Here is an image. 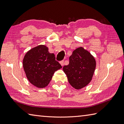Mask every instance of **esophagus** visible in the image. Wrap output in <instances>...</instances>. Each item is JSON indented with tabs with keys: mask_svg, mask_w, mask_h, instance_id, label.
I'll use <instances>...</instances> for the list:
<instances>
[{
	"mask_svg": "<svg viewBox=\"0 0 124 124\" xmlns=\"http://www.w3.org/2000/svg\"><path fill=\"white\" fill-rule=\"evenodd\" d=\"M60 64H61V66H63L64 64V61L63 60V61H60Z\"/></svg>",
	"mask_w": 124,
	"mask_h": 124,
	"instance_id": "obj_1",
	"label": "esophagus"
}]
</instances>
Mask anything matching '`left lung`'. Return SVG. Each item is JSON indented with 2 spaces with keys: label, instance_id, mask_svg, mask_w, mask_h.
Returning <instances> with one entry per match:
<instances>
[{
  "label": "left lung",
  "instance_id": "left-lung-1",
  "mask_svg": "<svg viewBox=\"0 0 124 124\" xmlns=\"http://www.w3.org/2000/svg\"><path fill=\"white\" fill-rule=\"evenodd\" d=\"M95 67L94 57L80 47L73 51L70 57L69 64L64 66L63 70L70 85L76 89H80L91 81Z\"/></svg>",
  "mask_w": 124,
  "mask_h": 124
}]
</instances>
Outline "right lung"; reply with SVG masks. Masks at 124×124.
Wrapping results in <instances>:
<instances>
[{"mask_svg": "<svg viewBox=\"0 0 124 124\" xmlns=\"http://www.w3.org/2000/svg\"><path fill=\"white\" fill-rule=\"evenodd\" d=\"M23 67L27 79L38 88H44L51 80L55 71L62 68L56 60L54 54L48 47L40 45L26 53L23 60Z\"/></svg>", "mask_w": 124, "mask_h": 124, "instance_id": "1", "label": "right lung"}]
</instances>
